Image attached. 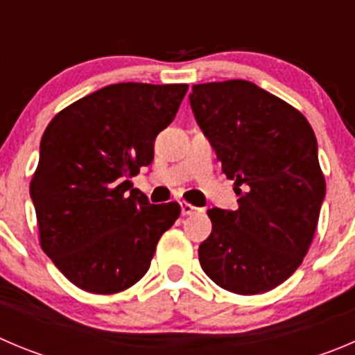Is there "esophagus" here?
Here are the masks:
<instances>
[{"instance_id": "esophagus-1", "label": "esophagus", "mask_w": 355, "mask_h": 355, "mask_svg": "<svg viewBox=\"0 0 355 355\" xmlns=\"http://www.w3.org/2000/svg\"><path fill=\"white\" fill-rule=\"evenodd\" d=\"M180 208H182V215H191V214H194V211L200 210V208H196L194 205L187 203V201H182Z\"/></svg>"}]
</instances>
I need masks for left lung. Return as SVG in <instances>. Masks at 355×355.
Instances as JSON below:
<instances>
[{"label": "left lung", "instance_id": "8db88e82", "mask_svg": "<svg viewBox=\"0 0 355 355\" xmlns=\"http://www.w3.org/2000/svg\"><path fill=\"white\" fill-rule=\"evenodd\" d=\"M191 107L223 171L234 180L238 210L210 208L201 268L230 293L275 289L300 268L326 196L317 140L304 115L247 80L193 85Z\"/></svg>", "mask_w": 355, "mask_h": 355}]
</instances>
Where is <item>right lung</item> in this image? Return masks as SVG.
Masks as SVG:
<instances>
[{
  "label": "right lung",
  "instance_id": "add662e5",
  "mask_svg": "<svg viewBox=\"0 0 355 355\" xmlns=\"http://www.w3.org/2000/svg\"><path fill=\"white\" fill-rule=\"evenodd\" d=\"M187 84L107 85L59 112L43 132L29 184L40 247L78 289L115 294L147 273L180 215L150 205L129 178L154 159Z\"/></svg>",
  "mask_w": 355,
  "mask_h": 355
}]
</instances>
